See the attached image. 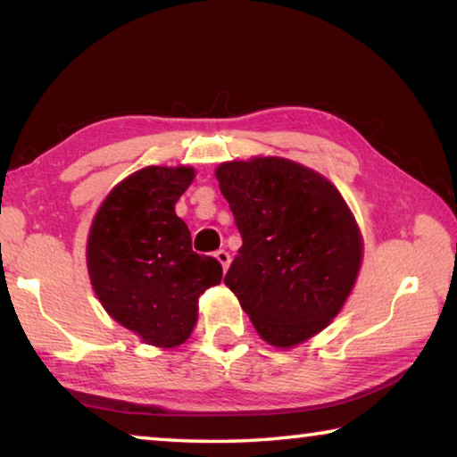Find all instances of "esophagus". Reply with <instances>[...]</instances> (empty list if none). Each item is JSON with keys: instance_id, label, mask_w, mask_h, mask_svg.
<instances>
[{"instance_id": "obj_1", "label": "esophagus", "mask_w": 457, "mask_h": 457, "mask_svg": "<svg viewBox=\"0 0 457 457\" xmlns=\"http://www.w3.org/2000/svg\"><path fill=\"white\" fill-rule=\"evenodd\" d=\"M215 258H218V262H220L223 270H228L229 262H231V258H229V252H226V250H218V252H215Z\"/></svg>"}]
</instances>
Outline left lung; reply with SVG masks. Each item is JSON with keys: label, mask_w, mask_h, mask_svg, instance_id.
<instances>
[{"label": "left lung", "mask_w": 457, "mask_h": 457, "mask_svg": "<svg viewBox=\"0 0 457 457\" xmlns=\"http://www.w3.org/2000/svg\"><path fill=\"white\" fill-rule=\"evenodd\" d=\"M242 247L226 282L266 343L290 349L340 312L357 280L362 237L328 179L280 157L215 171Z\"/></svg>", "instance_id": "left-lung-1"}]
</instances>
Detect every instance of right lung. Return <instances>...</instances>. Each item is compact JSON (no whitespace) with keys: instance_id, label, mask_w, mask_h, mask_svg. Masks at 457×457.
I'll return each mask as SVG.
<instances>
[{"instance_id":"obj_1","label":"right lung","mask_w":457,"mask_h":457,"mask_svg":"<svg viewBox=\"0 0 457 457\" xmlns=\"http://www.w3.org/2000/svg\"><path fill=\"white\" fill-rule=\"evenodd\" d=\"M191 167H145L129 175L92 220L87 264L100 304L146 345L173 349L197 322V300L221 282V264L191 247L175 204Z\"/></svg>"}]
</instances>
